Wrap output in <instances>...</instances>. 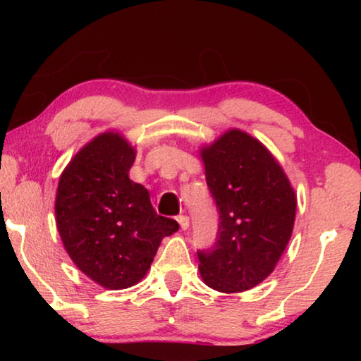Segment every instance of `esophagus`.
<instances>
[{
    "label": "esophagus",
    "instance_id": "1",
    "mask_svg": "<svg viewBox=\"0 0 361 361\" xmlns=\"http://www.w3.org/2000/svg\"><path fill=\"white\" fill-rule=\"evenodd\" d=\"M176 219H178V223H180V228H181L183 231H186V229L189 228V218H188L186 215H180V216L176 218Z\"/></svg>",
    "mask_w": 361,
    "mask_h": 361
}]
</instances>
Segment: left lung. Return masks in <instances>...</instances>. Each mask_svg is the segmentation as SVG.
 I'll return each instance as SVG.
<instances>
[{
    "mask_svg": "<svg viewBox=\"0 0 361 361\" xmlns=\"http://www.w3.org/2000/svg\"><path fill=\"white\" fill-rule=\"evenodd\" d=\"M207 186L219 224L213 247L197 250L204 282L221 293L250 290L274 271L286 248L296 195L264 145L229 130L202 149Z\"/></svg>",
    "mask_w": 361,
    "mask_h": 361,
    "instance_id": "8db88e82",
    "label": "left lung"
}]
</instances>
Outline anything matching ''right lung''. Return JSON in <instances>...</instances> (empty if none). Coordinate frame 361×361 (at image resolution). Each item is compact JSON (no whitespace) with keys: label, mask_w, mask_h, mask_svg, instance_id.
<instances>
[{"label":"right lung","mask_w":361,"mask_h":361,"mask_svg":"<svg viewBox=\"0 0 361 361\" xmlns=\"http://www.w3.org/2000/svg\"><path fill=\"white\" fill-rule=\"evenodd\" d=\"M135 151L119 133H102L60 176L56 218L73 262L102 286L122 290L148 272L164 237L178 231L157 215L149 192L129 178Z\"/></svg>","instance_id":"add662e5"}]
</instances>
